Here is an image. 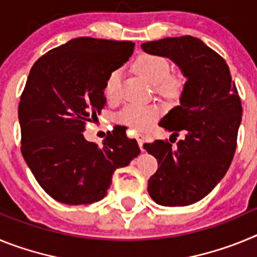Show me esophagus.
<instances>
[{"instance_id": "esophagus-1", "label": "esophagus", "mask_w": 257, "mask_h": 257, "mask_svg": "<svg viewBox=\"0 0 257 257\" xmlns=\"http://www.w3.org/2000/svg\"><path fill=\"white\" fill-rule=\"evenodd\" d=\"M136 140H138V144H139L140 149H142V151H144V148H143V144H144V136L136 135Z\"/></svg>"}]
</instances>
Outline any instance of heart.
Wrapping results in <instances>:
<instances>
[{
	"label": "heart",
	"instance_id": "b5f03b06",
	"mask_svg": "<svg viewBox=\"0 0 257 257\" xmlns=\"http://www.w3.org/2000/svg\"><path fill=\"white\" fill-rule=\"evenodd\" d=\"M134 68L140 76L144 77L148 82L154 85L161 94L172 96L178 92L179 82L170 77V64L166 59L156 55H140L135 60ZM121 87V73L114 70L109 74L105 82L104 92L108 97H117ZM161 109L156 105H142L130 104L124 106L118 114V122L128 126L134 130H147L160 117Z\"/></svg>",
	"mask_w": 257,
	"mask_h": 257
}]
</instances>
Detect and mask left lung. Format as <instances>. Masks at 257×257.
<instances>
[{"label":"left lung","instance_id":"obj_1","mask_svg":"<svg viewBox=\"0 0 257 257\" xmlns=\"http://www.w3.org/2000/svg\"><path fill=\"white\" fill-rule=\"evenodd\" d=\"M143 51L167 58L184 78L179 105L160 124L184 139L178 147L162 140L144 144L158 170L148 180L156 203L189 206L205 198L225 176L234 157L242 105L225 60L192 36L167 37L142 44Z\"/></svg>","mask_w":257,"mask_h":257}]
</instances>
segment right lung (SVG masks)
Returning <instances> with one entry per match:
<instances>
[{
    "label": "right lung",
    "mask_w": 257,
    "mask_h": 257,
    "mask_svg": "<svg viewBox=\"0 0 257 257\" xmlns=\"http://www.w3.org/2000/svg\"><path fill=\"white\" fill-rule=\"evenodd\" d=\"M131 41L78 37L41 56L19 103L22 154L45 192L65 205H88L106 196L112 175L140 154L123 130L103 147L83 136L86 122L105 105L109 74L133 55Z\"/></svg>",
    "instance_id": "add662e5"
}]
</instances>
